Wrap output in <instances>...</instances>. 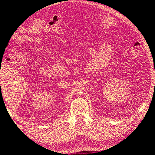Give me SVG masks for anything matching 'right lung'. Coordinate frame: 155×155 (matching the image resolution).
Wrapping results in <instances>:
<instances>
[{
    "instance_id": "obj_1",
    "label": "right lung",
    "mask_w": 155,
    "mask_h": 155,
    "mask_svg": "<svg viewBox=\"0 0 155 155\" xmlns=\"http://www.w3.org/2000/svg\"><path fill=\"white\" fill-rule=\"evenodd\" d=\"M0 84H1V82H0Z\"/></svg>"
}]
</instances>
